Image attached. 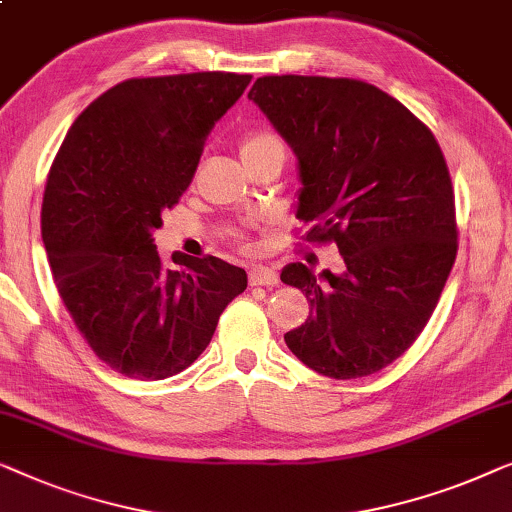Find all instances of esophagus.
I'll return each mask as SVG.
<instances>
[{
  "label": "esophagus",
  "instance_id": "obj_1",
  "mask_svg": "<svg viewBox=\"0 0 512 512\" xmlns=\"http://www.w3.org/2000/svg\"><path fill=\"white\" fill-rule=\"evenodd\" d=\"M250 285H264V287H276L278 285V273L269 269V266H250L248 271Z\"/></svg>",
  "mask_w": 512,
  "mask_h": 512
}]
</instances>
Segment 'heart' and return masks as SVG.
<instances>
[{"label": "heart", "mask_w": 512, "mask_h": 512, "mask_svg": "<svg viewBox=\"0 0 512 512\" xmlns=\"http://www.w3.org/2000/svg\"><path fill=\"white\" fill-rule=\"evenodd\" d=\"M278 139L269 132H253L248 134L246 139L241 143V155L243 153H250V150H259V148H266V146H276Z\"/></svg>", "instance_id": "heart-1"}]
</instances>
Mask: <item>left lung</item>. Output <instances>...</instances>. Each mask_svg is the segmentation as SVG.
I'll return each mask as SVG.
<instances>
[{
	"instance_id": "obj_1",
	"label": "left lung",
	"mask_w": 512,
	"mask_h": 512,
	"mask_svg": "<svg viewBox=\"0 0 512 512\" xmlns=\"http://www.w3.org/2000/svg\"><path fill=\"white\" fill-rule=\"evenodd\" d=\"M248 99L297 155L306 239L343 257L338 273L301 262L280 273L311 301L287 348L327 378L371 376L415 343L455 264L441 146L401 102L352 78L262 76Z\"/></svg>"
}]
</instances>
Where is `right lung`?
I'll list each match as a JSON object with an SVG mask.
<instances>
[{"label":"right lung","mask_w":512,"mask_h":512,"mask_svg":"<svg viewBox=\"0 0 512 512\" xmlns=\"http://www.w3.org/2000/svg\"><path fill=\"white\" fill-rule=\"evenodd\" d=\"M250 78H129L78 115L57 150L41 206L48 264L81 336L122 376L162 380L187 369L246 290V271L211 255L164 269L153 232Z\"/></svg>","instance_id":"right-lung-1"}]
</instances>
